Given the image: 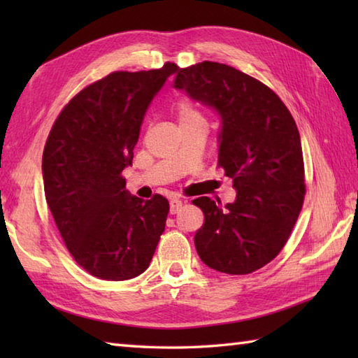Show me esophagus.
<instances>
[{"instance_id": "34e87169", "label": "esophagus", "mask_w": 358, "mask_h": 358, "mask_svg": "<svg viewBox=\"0 0 358 358\" xmlns=\"http://www.w3.org/2000/svg\"><path fill=\"white\" fill-rule=\"evenodd\" d=\"M183 206V201L181 200H172L171 201V214H178V210Z\"/></svg>"}]
</instances>
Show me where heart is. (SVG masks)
<instances>
[{
  "instance_id": "1",
  "label": "heart",
  "mask_w": 358,
  "mask_h": 358,
  "mask_svg": "<svg viewBox=\"0 0 358 358\" xmlns=\"http://www.w3.org/2000/svg\"><path fill=\"white\" fill-rule=\"evenodd\" d=\"M175 112H177L180 124L204 120L199 108H196L195 103L187 95H180L177 98V101H175Z\"/></svg>"
}]
</instances>
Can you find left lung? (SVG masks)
<instances>
[{
    "label": "left lung",
    "instance_id": "1",
    "mask_svg": "<svg viewBox=\"0 0 358 358\" xmlns=\"http://www.w3.org/2000/svg\"><path fill=\"white\" fill-rule=\"evenodd\" d=\"M173 86L218 110V166L237 189L226 209L209 196L192 201L204 214L196 252L212 269L246 275L280 254L305 201L299 129L272 89L232 66L177 67Z\"/></svg>",
    "mask_w": 358,
    "mask_h": 358
}]
</instances>
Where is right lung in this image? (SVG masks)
Segmentation results:
<instances>
[{"mask_svg":"<svg viewBox=\"0 0 358 358\" xmlns=\"http://www.w3.org/2000/svg\"><path fill=\"white\" fill-rule=\"evenodd\" d=\"M177 64L117 71L86 86L53 123L43 152L44 195L64 245L90 275L121 281L148 269L169 201L141 200L121 175L152 98Z\"/></svg>","mask_w":358,"mask_h":358,"instance_id":"right-lung-1","label":"right lung"}]
</instances>
